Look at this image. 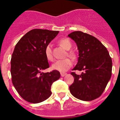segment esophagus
I'll return each mask as SVG.
<instances>
[{"instance_id": "esophagus-1", "label": "esophagus", "mask_w": 120, "mask_h": 120, "mask_svg": "<svg viewBox=\"0 0 120 120\" xmlns=\"http://www.w3.org/2000/svg\"><path fill=\"white\" fill-rule=\"evenodd\" d=\"M66 75H67L66 73H61V77H64V76H65Z\"/></svg>"}]
</instances>
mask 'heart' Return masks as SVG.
<instances>
[{
	"label": "heart",
	"instance_id": "1",
	"mask_svg": "<svg viewBox=\"0 0 120 120\" xmlns=\"http://www.w3.org/2000/svg\"><path fill=\"white\" fill-rule=\"evenodd\" d=\"M59 45H61L64 49L67 51H69V49L72 48V43L71 40L68 38H63L59 41ZM44 54L46 59L48 61H53V57L52 55V48H51V45H48L45 47V51H44ZM68 55L72 59H74L76 58V53L73 51H70L68 53ZM72 65V61L69 59H65L63 60H59L56 61L52 65V69L54 70H56L59 72L64 73L66 72L71 68Z\"/></svg>",
	"mask_w": 120,
	"mask_h": 120
}]
</instances>
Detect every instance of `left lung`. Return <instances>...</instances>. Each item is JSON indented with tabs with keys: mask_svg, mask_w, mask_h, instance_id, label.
I'll return each instance as SVG.
<instances>
[{
	"mask_svg": "<svg viewBox=\"0 0 120 120\" xmlns=\"http://www.w3.org/2000/svg\"><path fill=\"white\" fill-rule=\"evenodd\" d=\"M79 50L78 62L72 71H84L80 75L72 72L74 82L69 86L71 94L82 101L99 97L110 79L112 61L106 47L94 36L81 31L68 35Z\"/></svg>",
	"mask_w": 120,
	"mask_h": 120,
	"instance_id": "1",
	"label": "left lung"
}]
</instances>
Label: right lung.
<instances>
[{
    "label": "right lung",
    "mask_w": 120,
    "mask_h": 120,
    "mask_svg": "<svg viewBox=\"0 0 120 120\" xmlns=\"http://www.w3.org/2000/svg\"><path fill=\"white\" fill-rule=\"evenodd\" d=\"M59 31L34 29L20 39L11 57L12 82L21 97L31 103H39L51 95V85L60 78L59 71L43 73L49 68L45 47Z\"/></svg>",
    "instance_id": "right-lung-1"
}]
</instances>
